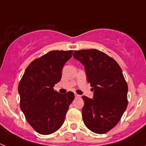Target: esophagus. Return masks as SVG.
Listing matches in <instances>:
<instances>
[{
  "label": "esophagus",
  "mask_w": 146,
  "mask_h": 146,
  "mask_svg": "<svg viewBox=\"0 0 146 146\" xmlns=\"http://www.w3.org/2000/svg\"><path fill=\"white\" fill-rule=\"evenodd\" d=\"M75 98H80V95H78L77 93H75Z\"/></svg>",
  "instance_id": "1"
}]
</instances>
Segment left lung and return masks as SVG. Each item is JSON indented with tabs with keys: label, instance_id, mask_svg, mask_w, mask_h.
Wrapping results in <instances>:
<instances>
[{
	"label": "left lung",
	"instance_id": "left-lung-1",
	"mask_svg": "<svg viewBox=\"0 0 146 146\" xmlns=\"http://www.w3.org/2000/svg\"><path fill=\"white\" fill-rule=\"evenodd\" d=\"M73 57L85 67L92 99L82 96L83 121L92 132L103 134L114 127L127 107L128 85L117 61L97 49L74 51Z\"/></svg>",
	"mask_w": 146,
	"mask_h": 146
}]
</instances>
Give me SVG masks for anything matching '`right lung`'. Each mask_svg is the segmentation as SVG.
I'll use <instances>...</instances> for the list:
<instances>
[{
  "label": "right lung",
  "instance_id": "right-lung-1",
  "mask_svg": "<svg viewBox=\"0 0 146 146\" xmlns=\"http://www.w3.org/2000/svg\"><path fill=\"white\" fill-rule=\"evenodd\" d=\"M72 54L73 51L56 50L34 60L19 83L20 109L40 134H51L60 129L75 98L73 92L63 95L53 88L61 80L63 67Z\"/></svg>",
  "mask_w": 146,
  "mask_h": 146
}]
</instances>
